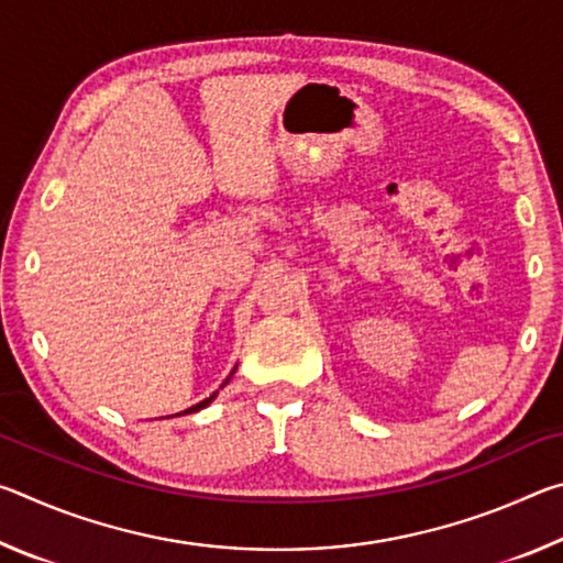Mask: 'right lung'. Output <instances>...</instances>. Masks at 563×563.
I'll return each instance as SVG.
<instances>
[{
    "label": "right lung",
    "mask_w": 563,
    "mask_h": 563,
    "mask_svg": "<svg viewBox=\"0 0 563 563\" xmlns=\"http://www.w3.org/2000/svg\"><path fill=\"white\" fill-rule=\"evenodd\" d=\"M233 373H235V369H233ZM233 373H231V375H233ZM228 379H231V377H228ZM228 379H225V383H223V385H228ZM223 385H221V387H223ZM216 395H218V393H213L211 397H206V399H203V402H198V405H194V407H188V409H184V412H180V415H190V412H198V409H203V407H208V405H211V402H213V399H216Z\"/></svg>",
    "instance_id": "1"
}]
</instances>
